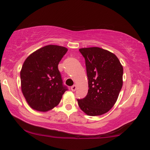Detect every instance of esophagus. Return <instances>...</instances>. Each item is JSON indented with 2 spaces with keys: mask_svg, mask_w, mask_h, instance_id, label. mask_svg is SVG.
I'll return each mask as SVG.
<instances>
[{
  "mask_svg": "<svg viewBox=\"0 0 150 150\" xmlns=\"http://www.w3.org/2000/svg\"><path fill=\"white\" fill-rule=\"evenodd\" d=\"M71 89L72 91H75L76 89H77V86H76L75 85H73L71 87Z\"/></svg>",
  "mask_w": 150,
  "mask_h": 150,
  "instance_id": "1",
  "label": "esophagus"
}]
</instances>
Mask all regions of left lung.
<instances>
[{
	"mask_svg": "<svg viewBox=\"0 0 150 150\" xmlns=\"http://www.w3.org/2000/svg\"><path fill=\"white\" fill-rule=\"evenodd\" d=\"M85 57L88 90L83 99H77L80 108L88 116H99L115 105L122 87L123 67L118 57L98 47L81 48Z\"/></svg>",
	"mask_w": 150,
	"mask_h": 150,
	"instance_id": "1",
	"label": "left lung"
}]
</instances>
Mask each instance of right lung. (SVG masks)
Masks as SVG:
<instances>
[{
	"label": "right lung",
	"mask_w": 150,
	"mask_h": 150,
	"mask_svg": "<svg viewBox=\"0 0 150 150\" xmlns=\"http://www.w3.org/2000/svg\"><path fill=\"white\" fill-rule=\"evenodd\" d=\"M67 52L65 47L45 45L33 52L24 62L20 71L21 89L34 110H52L67 90L58 69V64Z\"/></svg>",
	"instance_id": "obj_1"
}]
</instances>
